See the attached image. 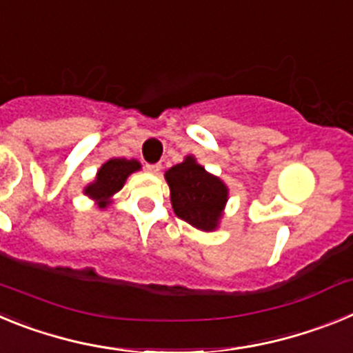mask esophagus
<instances>
[{
  "label": "esophagus",
  "mask_w": 353,
  "mask_h": 353,
  "mask_svg": "<svg viewBox=\"0 0 353 353\" xmlns=\"http://www.w3.org/2000/svg\"><path fill=\"white\" fill-rule=\"evenodd\" d=\"M146 171L152 174H159V171H161V164H146Z\"/></svg>",
  "instance_id": "34e87169"
}]
</instances>
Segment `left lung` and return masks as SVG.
Wrapping results in <instances>:
<instances>
[{"label":"left lung","mask_w":353,"mask_h":353,"mask_svg":"<svg viewBox=\"0 0 353 353\" xmlns=\"http://www.w3.org/2000/svg\"><path fill=\"white\" fill-rule=\"evenodd\" d=\"M164 176L174 214L201 232H214L228 201L226 183L208 173L192 155L168 170Z\"/></svg>","instance_id":"1"}]
</instances>
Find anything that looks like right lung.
<instances>
[{"label": "right lung", "mask_w": 353, "mask_h": 353, "mask_svg": "<svg viewBox=\"0 0 353 353\" xmlns=\"http://www.w3.org/2000/svg\"><path fill=\"white\" fill-rule=\"evenodd\" d=\"M141 170L136 159H109L101 166V170L97 171V176L90 185H86L84 194L95 199L99 208H105L111 203L113 194L120 191L123 183H125L127 176L134 171Z\"/></svg>", "instance_id": "add662e5"}]
</instances>
